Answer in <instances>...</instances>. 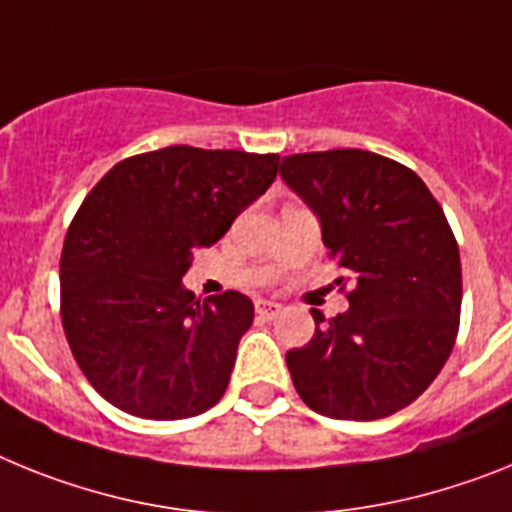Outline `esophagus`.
I'll return each mask as SVG.
<instances>
[{"label":"esophagus","mask_w":512,"mask_h":512,"mask_svg":"<svg viewBox=\"0 0 512 512\" xmlns=\"http://www.w3.org/2000/svg\"><path fill=\"white\" fill-rule=\"evenodd\" d=\"M255 311L257 314H260L262 319H275L278 317V314H281L283 311V306L278 304V301H265V299H260L255 304Z\"/></svg>","instance_id":"34e87169"}]
</instances>
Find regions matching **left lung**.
Returning <instances> with one entry per match:
<instances>
[{
    "instance_id": "obj_1",
    "label": "left lung",
    "mask_w": 512,
    "mask_h": 512,
    "mask_svg": "<svg viewBox=\"0 0 512 512\" xmlns=\"http://www.w3.org/2000/svg\"><path fill=\"white\" fill-rule=\"evenodd\" d=\"M281 177L355 281L348 311L311 309L314 337L286 353L293 386L335 420L394 415L433 384L459 332L461 260L446 213L410 167L373 151L293 154Z\"/></svg>"
}]
</instances>
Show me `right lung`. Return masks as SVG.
<instances>
[{
  "label": "right lung",
  "instance_id": "obj_1",
  "mask_svg": "<svg viewBox=\"0 0 512 512\" xmlns=\"http://www.w3.org/2000/svg\"><path fill=\"white\" fill-rule=\"evenodd\" d=\"M278 159L167 146L118 162L84 198L61 252V322L118 410L182 420L224 397L255 306L239 291L201 304L182 275L273 185Z\"/></svg>",
  "mask_w": 512,
  "mask_h": 512
}]
</instances>
